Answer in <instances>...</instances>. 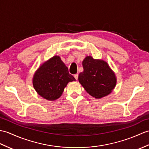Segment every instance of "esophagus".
<instances>
[{
    "label": "esophagus",
    "mask_w": 149,
    "mask_h": 149,
    "mask_svg": "<svg viewBox=\"0 0 149 149\" xmlns=\"http://www.w3.org/2000/svg\"><path fill=\"white\" fill-rule=\"evenodd\" d=\"M78 74H75L74 76V77H75V79H76V80H77V79H78Z\"/></svg>",
    "instance_id": "obj_1"
}]
</instances>
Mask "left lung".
<instances>
[{"instance_id": "8db88e82", "label": "left lung", "mask_w": 149, "mask_h": 149, "mask_svg": "<svg viewBox=\"0 0 149 149\" xmlns=\"http://www.w3.org/2000/svg\"><path fill=\"white\" fill-rule=\"evenodd\" d=\"M84 71L79 75V82L91 96L101 98L115 88L117 79L106 61L88 56L82 61Z\"/></svg>"}]
</instances>
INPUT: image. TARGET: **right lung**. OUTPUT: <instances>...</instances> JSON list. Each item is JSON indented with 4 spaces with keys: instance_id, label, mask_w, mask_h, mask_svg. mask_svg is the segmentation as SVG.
Instances as JSON below:
<instances>
[{
    "instance_id": "add662e5",
    "label": "right lung",
    "mask_w": 149,
    "mask_h": 149,
    "mask_svg": "<svg viewBox=\"0 0 149 149\" xmlns=\"http://www.w3.org/2000/svg\"><path fill=\"white\" fill-rule=\"evenodd\" d=\"M75 81L60 56H54L37 69L33 77V86L42 98L53 101L60 97L69 82Z\"/></svg>"
}]
</instances>
